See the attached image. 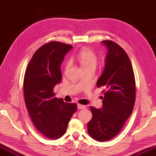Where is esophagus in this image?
Wrapping results in <instances>:
<instances>
[{"instance_id": "esophagus-1", "label": "esophagus", "mask_w": 156, "mask_h": 156, "mask_svg": "<svg viewBox=\"0 0 156 156\" xmlns=\"http://www.w3.org/2000/svg\"><path fill=\"white\" fill-rule=\"evenodd\" d=\"M78 110H82V109H85L86 106L84 105H81V104H78Z\"/></svg>"}]
</instances>
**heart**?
<instances>
[{
	"label": "heart",
	"instance_id": "1",
	"mask_svg": "<svg viewBox=\"0 0 156 156\" xmlns=\"http://www.w3.org/2000/svg\"><path fill=\"white\" fill-rule=\"evenodd\" d=\"M77 60L79 62L82 69L90 67L95 68L97 63V58L94 52L90 49L85 48H83L76 56ZM69 62H66V68L69 67Z\"/></svg>",
	"mask_w": 156,
	"mask_h": 156
}]
</instances>
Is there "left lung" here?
I'll return each instance as SVG.
<instances>
[{
    "instance_id": "1",
    "label": "left lung",
    "mask_w": 156,
    "mask_h": 156,
    "mask_svg": "<svg viewBox=\"0 0 156 156\" xmlns=\"http://www.w3.org/2000/svg\"><path fill=\"white\" fill-rule=\"evenodd\" d=\"M107 48L105 67L97 80V87L105 91L100 109L90 106L92 118L87 123L88 133L104 142L121 131L132 114L135 101L134 72L124 50L112 41H101Z\"/></svg>"
}]
</instances>
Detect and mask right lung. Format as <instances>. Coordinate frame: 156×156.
Listing matches in <instances>:
<instances>
[{"mask_svg": "<svg viewBox=\"0 0 156 156\" xmlns=\"http://www.w3.org/2000/svg\"><path fill=\"white\" fill-rule=\"evenodd\" d=\"M72 48L58 41L45 44L34 53L25 73L23 93L30 117L37 129L51 140L65 135L77 110L76 103H65L53 92L62 78L61 64Z\"/></svg>", "mask_w": 156, "mask_h": 156, "instance_id": "right-lung-1", "label": "right lung"}]
</instances>
